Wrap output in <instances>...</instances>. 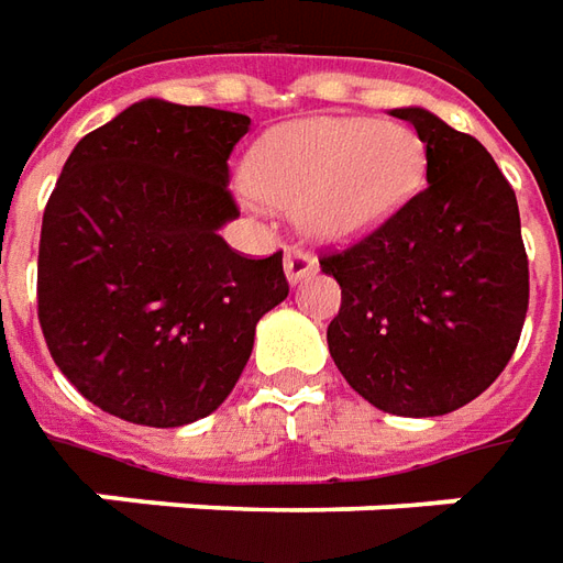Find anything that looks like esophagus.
Wrapping results in <instances>:
<instances>
[{"instance_id":"34e87169","label":"esophagus","mask_w":563,"mask_h":563,"mask_svg":"<svg viewBox=\"0 0 563 563\" xmlns=\"http://www.w3.org/2000/svg\"><path fill=\"white\" fill-rule=\"evenodd\" d=\"M313 271H317V258L308 250H301V246H289L286 250V277H289V283L305 280Z\"/></svg>"}]
</instances>
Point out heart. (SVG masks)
Instances as JSON below:
<instances>
[{
    "mask_svg": "<svg viewBox=\"0 0 563 563\" xmlns=\"http://www.w3.org/2000/svg\"><path fill=\"white\" fill-rule=\"evenodd\" d=\"M423 167V140L399 118H313L255 145L246 183L268 203L298 207L313 238L350 241L399 213Z\"/></svg>",
    "mask_w": 563,
    "mask_h": 563,
    "instance_id": "b5f03b06",
    "label": "heart"
}]
</instances>
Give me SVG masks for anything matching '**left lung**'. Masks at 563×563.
I'll use <instances>...</instances> for the list:
<instances>
[{"instance_id": "left-lung-1", "label": "left lung", "mask_w": 563, "mask_h": 563, "mask_svg": "<svg viewBox=\"0 0 563 563\" xmlns=\"http://www.w3.org/2000/svg\"><path fill=\"white\" fill-rule=\"evenodd\" d=\"M427 148V186L320 268L341 286L329 353L363 399L402 418L457 411L512 360L528 253L512 186L487 148L427 109H393Z\"/></svg>"}]
</instances>
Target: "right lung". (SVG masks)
<instances>
[{
    "label": "right lung",
    "instance_id": "add662e5",
    "mask_svg": "<svg viewBox=\"0 0 563 563\" xmlns=\"http://www.w3.org/2000/svg\"><path fill=\"white\" fill-rule=\"evenodd\" d=\"M250 118L143 100L90 131L42 216L38 325L88 402L143 427L207 418L234 390L255 322L289 295L283 253L219 228L241 213L228 158Z\"/></svg>",
    "mask_w": 563,
    "mask_h": 563
}]
</instances>
